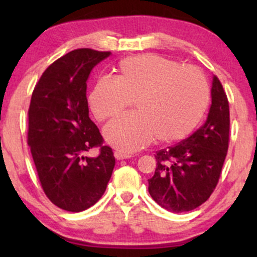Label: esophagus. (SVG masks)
Returning <instances> with one entry per match:
<instances>
[{"label":"esophagus","mask_w":257,"mask_h":257,"mask_svg":"<svg viewBox=\"0 0 257 257\" xmlns=\"http://www.w3.org/2000/svg\"><path fill=\"white\" fill-rule=\"evenodd\" d=\"M114 157H116V159H126V158H131L132 156L129 155V153H124V152H122V151H114Z\"/></svg>","instance_id":"1"}]
</instances>
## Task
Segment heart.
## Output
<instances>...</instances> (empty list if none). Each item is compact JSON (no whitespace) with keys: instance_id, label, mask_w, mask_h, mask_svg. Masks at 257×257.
Wrapping results in <instances>:
<instances>
[{"instance_id":"heart-1","label":"heart","mask_w":257,"mask_h":257,"mask_svg":"<svg viewBox=\"0 0 257 257\" xmlns=\"http://www.w3.org/2000/svg\"><path fill=\"white\" fill-rule=\"evenodd\" d=\"M117 78L100 77L89 94L95 118H113L135 100V113L112 120L105 128L107 143L134 152L157 140L172 144L190 135L204 117L210 100L205 76L196 67L155 54L126 58Z\"/></svg>"}]
</instances>
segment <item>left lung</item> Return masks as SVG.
<instances>
[{"label": "left lung", "mask_w": 257, "mask_h": 257, "mask_svg": "<svg viewBox=\"0 0 257 257\" xmlns=\"http://www.w3.org/2000/svg\"><path fill=\"white\" fill-rule=\"evenodd\" d=\"M229 143V105L220 79L214 76L208 118L181 143L159 150L149 192L156 203L172 213L202 205L219 182Z\"/></svg>", "instance_id": "8db88e82"}]
</instances>
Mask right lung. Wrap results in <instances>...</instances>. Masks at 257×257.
<instances>
[{"label":"right lung","instance_id":"right-lung-1","mask_svg":"<svg viewBox=\"0 0 257 257\" xmlns=\"http://www.w3.org/2000/svg\"><path fill=\"white\" fill-rule=\"evenodd\" d=\"M110 54L90 48L67 53L47 67L32 91L28 145L44 193L66 211L79 213L95 204L116 163L89 118L85 94L90 71ZM94 147L99 155L85 156Z\"/></svg>","mask_w":257,"mask_h":257}]
</instances>
